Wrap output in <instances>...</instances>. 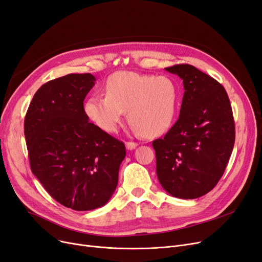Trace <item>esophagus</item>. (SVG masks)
Masks as SVG:
<instances>
[{"label": "esophagus", "mask_w": 262, "mask_h": 262, "mask_svg": "<svg viewBox=\"0 0 262 262\" xmlns=\"http://www.w3.org/2000/svg\"><path fill=\"white\" fill-rule=\"evenodd\" d=\"M138 146V143H134V142H127L125 143V147H127L128 150H132Z\"/></svg>", "instance_id": "esophagus-1"}]
</instances>
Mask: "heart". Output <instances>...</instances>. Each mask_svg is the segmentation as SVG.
<instances>
[{
    "label": "heart",
    "mask_w": 262,
    "mask_h": 262,
    "mask_svg": "<svg viewBox=\"0 0 262 262\" xmlns=\"http://www.w3.org/2000/svg\"><path fill=\"white\" fill-rule=\"evenodd\" d=\"M105 96H92L83 105L88 118L114 133L128 111L132 129L145 137H159L173 125L181 102L177 83L165 76L121 71L106 81Z\"/></svg>",
    "instance_id": "1"
}]
</instances>
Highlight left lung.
I'll use <instances>...</instances> for the list:
<instances>
[{"instance_id":"left-lung-1","label":"left lung","mask_w":262,"mask_h":262,"mask_svg":"<svg viewBox=\"0 0 262 262\" xmlns=\"http://www.w3.org/2000/svg\"><path fill=\"white\" fill-rule=\"evenodd\" d=\"M183 79L180 117L162 139L152 142L156 172L163 189L180 199L210 192L231 156L235 128L225 88L189 64L165 68Z\"/></svg>"}]
</instances>
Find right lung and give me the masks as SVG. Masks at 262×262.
<instances>
[{
	"label": "right lung",
	"mask_w": 262,
	"mask_h": 262,
	"mask_svg": "<svg viewBox=\"0 0 262 262\" xmlns=\"http://www.w3.org/2000/svg\"><path fill=\"white\" fill-rule=\"evenodd\" d=\"M95 81L85 73L44 83L25 118L32 173L56 201L74 211L108 202L125 157L124 144L89 122L83 111Z\"/></svg>",
	"instance_id": "obj_1"
}]
</instances>
